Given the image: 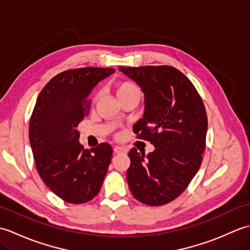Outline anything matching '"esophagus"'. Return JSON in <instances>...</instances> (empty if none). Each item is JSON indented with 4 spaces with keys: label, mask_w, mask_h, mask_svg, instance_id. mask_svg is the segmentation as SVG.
I'll list each match as a JSON object with an SVG mask.
<instances>
[{
    "label": "esophagus",
    "mask_w": 250,
    "mask_h": 250,
    "mask_svg": "<svg viewBox=\"0 0 250 250\" xmlns=\"http://www.w3.org/2000/svg\"><path fill=\"white\" fill-rule=\"evenodd\" d=\"M125 149L124 147H121V146H115L114 147V152L115 153H120V152H124Z\"/></svg>",
    "instance_id": "esophagus-1"
}]
</instances>
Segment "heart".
<instances>
[{
    "label": "heart",
    "mask_w": 250,
    "mask_h": 250,
    "mask_svg": "<svg viewBox=\"0 0 250 250\" xmlns=\"http://www.w3.org/2000/svg\"><path fill=\"white\" fill-rule=\"evenodd\" d=\"M115 91H116L117 97H118V99L120 101L130 97V95L140 94L139 88H137L133 83L129 82V81H119V82H117L116 84H115ZM97 101H98V95H95V97L92 100V102L95 103V102H97Z\"/></svg>",
    "instance_id": "heart-1"
}]
</instances>
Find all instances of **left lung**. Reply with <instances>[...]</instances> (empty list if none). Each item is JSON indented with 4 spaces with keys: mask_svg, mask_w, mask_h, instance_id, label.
Masks as SVG:
<instances>
[{
    "mask_svg": "<svg viewBox=\"0 0 250 250\" xmlns=\"http://www.w3.org/2000/svg\"><path fill=\"white\" fill-rule=\"evenodd\" d=\"M145 93L144 117L133 125L137 139L156 147L148 155L132 148L126 180L134 198L161 206L182 194L198 173L206 146L207 115L193 83L168 65L119 66Z\"/></svg>",
    "mask_w": 250,
    "mask_h": 250,
    "instance_id": "1",
    "label": "left lung"
}]
</instances>
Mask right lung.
Instances as JSON below:
<instances>
[{"instance_id":"add662e5","label":"right lung","mask_w":250,"mask_h":250,"mask_svg":"<svg viewBox=\"0 0 250 250\" xmlns=\"http://www.w3.org/2000/svg\"><path fill=\"white\" fill-rule=\"evenodd\" d=\"M115 70L81 67L59 73L39 94L29 125L36 169L52 192L71 204L92 200L102 187L113 148L102 143L91 150L79 144L76 126L90 108V95Z\"/></svg>"}]
</instances>
